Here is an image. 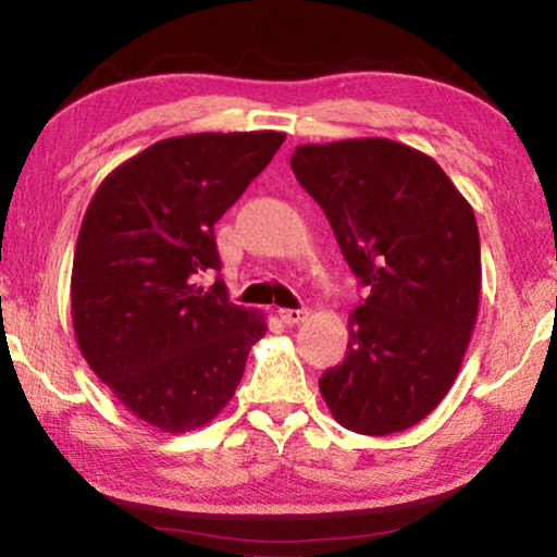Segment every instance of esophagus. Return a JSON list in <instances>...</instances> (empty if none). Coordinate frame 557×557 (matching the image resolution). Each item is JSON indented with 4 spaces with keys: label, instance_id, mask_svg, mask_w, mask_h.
Instances as JSON below:
<instances>
[{
    "label": "esophagus",
    "instance_id": "esophagus-1",
    "mask_svg": "<svg viewBox=\"0 0 557 557\" xmlns=\"http://www.w3.org/2000/svg\"><path fill=\"white\" fill-rule=\"evenodd\" d=\"M277 317H280L282 322H285V324L295 326V324H301V322H305V319L309 317V312H307V309H280Z\"/></svg>",
    "mask_w": 557,
    "mask_h": 557
}]
</instances>
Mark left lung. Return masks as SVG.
I'll use <instances>...</instances> for the list:
<instances>
[{
    "mask_svg": "<svg viewBox=\"0 0 557 557\" xmlns=\"http://www.w3.org/2000/svg\"><path fill=\"white\" fill-rule=\"evenodd\" d=\"M369 297L348 314L346 358L319 379L358 435L403 432L455 383L476 324V219L435 159L385 137L301 145L289 159Z\"/></svg>",
    "mask_w": 557,
    "mask_h": 557,
    "instance_id": "8db88e82",
    "label": "left lung"
}]
</instances>
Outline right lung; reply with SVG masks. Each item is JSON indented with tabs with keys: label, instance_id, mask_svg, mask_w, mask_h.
I'll list each match as a JSON object with an SVG mask.
<instances>
[{
	"label": "right lung",
	"instance_id": "right-lung-1",
	"mask_svg": "<svg viewBox=\"0 0 557 557\" xmlns=\"http://www.w3.org/2000/svg\"><path fill=\"white\" fill-rule=\"evenodd\" d=\"M282 132L169 137L106 176L73 256L75 342L98 379L162 432L211 422L243 379L265 317L231 305L213 225L270 164Z\"/></svg>",
	"mask_w": 557,
	"mask_h": 557
}]
</instances>
